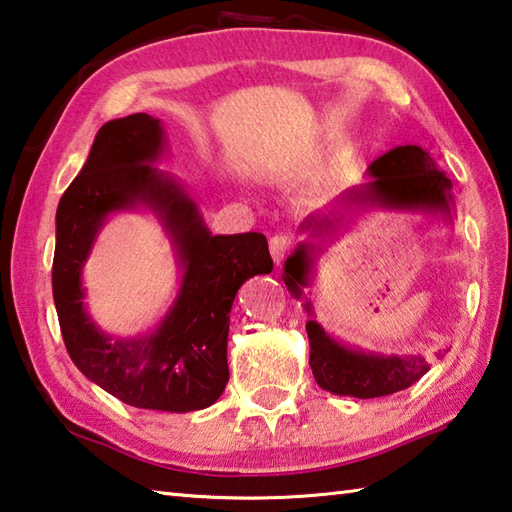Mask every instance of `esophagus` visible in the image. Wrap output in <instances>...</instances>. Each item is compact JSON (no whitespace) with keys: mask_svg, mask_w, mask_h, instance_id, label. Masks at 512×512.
Returning a JSON list of instances; mask_svg holds the SVG:
<instances>
[{"mask_svg":"<svg viewBox=\"0 0 512 512\" xmlns=\"http://www.w3.org/2000/svg\"><path fill=\"white\" fill-rule=\"evenodd\" d=\"M289 247H292V238H289V236L278 234L274 238H269V254H272L276 265L283 263L287 252H289Z\"/></svg>","mask_w":512,"mask_h":512,"instance_id":"1","label":"esophagus"}]
</instances>
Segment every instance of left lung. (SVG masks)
I'll return each instance as SVG.
<instances>
[{"mask_svg": "<svg viewBox=\"0 0 512 512\" xmlns=\"http://www.w3.org/2000/svg\"><path fill=\"white\" fill-rule=\"evenodd\" d=\"M370 180L361 187H352L334 200L321 214L305 218L301 231L314 238H330L336 231L347 227L350 218L359 211L381 207L399 211H423L428 216H441L450 220L455 214L452 182L446 173L439 171L435 160L419 144L394 147L368 167ZM321 249L312 243H301L294 254L285 260L283 281L287 292L301 301L303 310L310 316L305 323L310 339V368L316 383L323 390L341 397L374 399L406 390L430 370L426 352L406 354H379L365 352L336 341L323 325L314 321V305L307 296L312 283L316 254ZM443 352H435L441 359Z\"/></svg>", "mask_w": 512, "mask_h": 512, "instance_id": "8db88e82", "label": "left lung"}]
</instances>
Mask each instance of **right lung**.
<instances>
[{
    "label": "right lung",
    "mask_w": 512,
    "mask_h": 512,
    "mask_svg": "<svg viewBox=\"0 0 512 512\" xmlns=\"http://www.w3.org/2000/svg\"><path fill=\"white\" fill-rule=\"evenodd\" d=\"M167 153L162 122L147 113L106 122L57 205L53 301L64 345L86 379L133 408H209L229 381V312L247 278L274 269L256 231L214 236L198 202L156 167ZM149 208L172 238L183 269L177 301L153 333L111 337L83 305L81 269L105 218Z\"/></svg>",
    "instance_id": "1"
}]
</instances>
